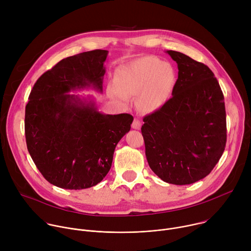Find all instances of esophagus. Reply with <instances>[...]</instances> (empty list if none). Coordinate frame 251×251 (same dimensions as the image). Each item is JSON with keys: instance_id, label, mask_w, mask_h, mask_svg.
Instances as JSON below:
<instances>
[{"instance_id": "obj_1", "label": "esophagus", "mask_w": 251, "mask_h": 251, "mask_svg": "<svg viewBox=\"0 0 251 251\" xmlns=\"http://www.w3.org/2000/svg\"><path fill=\"white\" fill-rule=\"evenodd\" d=\"M132 128L136 129V130H139L141 128V122L139 119H136V118L134 119V121L132 123Z\"/></svg>"}]
</instances>
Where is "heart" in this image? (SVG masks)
Returning <instances> with one entry per match:
<instances>
[{
	"mask_svg": "<svg viewBox=\"0 0 251 251\" xmlns=\"http://www.w3.org/2000/svg\"><path fill=\"white\" fill-rule=\"evenodd\" d=\"M176 75L173 66L155 56H145L122 65L108 87L110 97L120 103L137 97V105L144 112H155L170 100Z\"/></svg>",
	"mask_w": 251,
	"mask_h": 251,
	"instance_id": "b5f03b06",
	"label": "heart"
}]
</instances>
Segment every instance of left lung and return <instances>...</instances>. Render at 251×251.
I'll use <instances>...</instances> for the list:
<instances>
[{
  "label": "left lung",
  "mask_w": 251,
  "mask_h": 251,
  "mask_svg": "<svg viewBox=\"0 0 251 251\" xmlns=\"http://www.w3.org/2000/svg\"><path fill=\"white\" fill-rule=\"evenodd\" d=\"M177 64L173 97L147 115L141 132L152 171L166 183L190 185L206 176L226 143L225 98L212 71L175 50Z\"/></svg>",
  "instance_id": "left-lung-1"
}]
</instances>
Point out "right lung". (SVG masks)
<instances>
[{
	"instance_id": "add662e5",
	"label": "right lung",
	"mask_w": 251,
	"mask_h": 251,
	"mask_svg": "<svg viewBox=\"0 0 251 251\" xmlns=\"http://www.w3.org/2000/svg\"><path fill=\"white\" fill-rule=\"evenodd\" d=\"M108 50L69 56L34 83L25 106V132L28 153L46 180L65 190H82L108 174L118 142L131 129L130 114L98 110L92 95L103 91Z\"/></svg>"
}]
</instances>
